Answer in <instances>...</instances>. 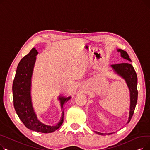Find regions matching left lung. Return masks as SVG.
I'll return each mask as SVG.
<instances>
[{"label":"left lung","mask_w":150,"mask_h":150,"mask_svg":"<svg viewBox=\"0 0 150 150\" xmlns=\"http://www.w3.org/2000/svg\"><path fill=\"white\" fill-rule=\"evenodd\" d=\"M117 52L120 53V56L122 58L127 60V62H131V59L129 58V55L125 52L122 49H117ZM112 69L114 72L119 75L127 83L128 88L129 91L130 93V106H129V118L127 123H128L132 115L134 112V109L137 104V96H138V92H137V76L135 70L134 69L133 66L129 62H124L120 63V64H112L111 66ZM95 132L99 135H109L113 132L109 133H103L100 132L95 131Z\"/></svg>","instance_id":"left-lung-1"}]
</instances>
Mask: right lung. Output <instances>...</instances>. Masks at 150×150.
I'll return each mask as SVG.
<instances>
[{
	"label": "right lung",
	"mask_w": 150,
	"mask_h": 150,
	"mask_svg": "<svg viewBox=\"0 0 150 150\" xmlns=\"http://www.w3.org/2000/svg\"><path fill=\"white\" fill-rule=\"evenodd\" d=\"M38 54L36 49L33 48L19 63L12 88L14 107L19 119L28 129L39 132L50 133L57 130L62 124L64 114L62 107L72 97L58 96L62 115L59 122L56 125H46L38 119L31 95V78Z\"/></svg>",
	"instance_id": "1"
}]
</instances>
